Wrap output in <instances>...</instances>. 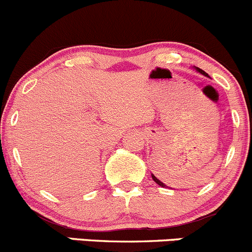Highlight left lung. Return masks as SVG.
Listing matches in <instances>:
<instances>
[{
  "label": "left lung",
  "instance_id": "1",
  "mask_svg": "<svg viewBox=\"0 0 252 252\" xmlns=\"http://www.w3.org/2000/svg\"><path fill=\"white\" fill-rule=\"evenodd\" d=\"M197 70H198V72L203 73V75H206V73H205V72H204V71L202 70V68H197ZM152 179H153V180H155V182H156V184H158V185H159V186H161V187H165V185H164V184H163V182H161V181H159V180H158V179H157V177H156V176H155V175H152Z\"/></svg>",
  "mask_w": 252,
  "mask_h": 252
}]
</instances>
